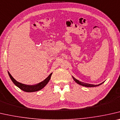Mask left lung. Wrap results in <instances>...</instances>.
<instances>
[{
	"instance_id": "obj_1",
	"label": "left lung",
	"mask_w": 120,
	"mask_h": 120,
	"mask_svg": "<svg viewBox=\"0 0 120 120\" xmlns=\"http://www.w3.org/2000/svg\"><path fill=\"white\" fill-rule=\"evenodd\" d=\"M73 79L76 82V83L79 84V85H81V86H85V87H96V86H99L100 85H101V84H102L103 82L99 84V85H92V84H89V83H85V82H81V81H79V80H78L77 79H76L75 78H74V77L73 76Z\"/></svg>"
}]
</instances>
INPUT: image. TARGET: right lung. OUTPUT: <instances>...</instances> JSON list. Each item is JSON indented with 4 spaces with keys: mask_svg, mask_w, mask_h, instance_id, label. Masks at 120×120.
<instances>
[{
    "mask_svg": "<svg viewBox=\"0 0 120 120\" xmlns=\"http://www.w3.org/2000/svg\"><path fill=\"white\" fill-rule=\"evenodd\" d=\"M8 73L9 76H10V77L11 78V80L14 83V85L17 86L18 87H19V88L20 89H21L22 90L26 92H37V91L41 90V89L44 88V87L48 83V82H49L50 79H51L52 74V73H51V74H49V75L48 76L46 79H45L44 81L41 82L40 83H39L38 84H37V85L30 86V85H24V84L21 83L20 82H19L17 81L13 77H12L10 73L8 72Z\"/></svg>",
    "mask_w": 120,
    "mask_h": 120,
    "instance_id": "right-lung-1",
    "label": "right lung"
}]
</instances>
